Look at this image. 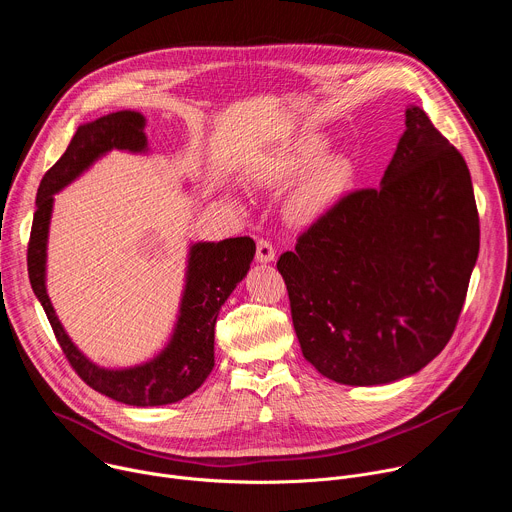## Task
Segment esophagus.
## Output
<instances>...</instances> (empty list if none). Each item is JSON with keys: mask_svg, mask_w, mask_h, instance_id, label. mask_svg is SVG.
I'll use <instances>...</instances> for the list:
<instances>
[{"mask_svg": "<svg viewBox=\"0 0 512 512\" xmlns=\"http://www.w3.org/2000/svg\"><path fill=\"white\" fill-rule=\"evenodd\" d=\"M275 259V249L269 241L265 239H259L257 241V261L259 263H271Z\"/></svg>", "mask_w": 512, "mask_h": 512, "instance_id": "esophagus-1", "label": "esophagus"}]
</instances>
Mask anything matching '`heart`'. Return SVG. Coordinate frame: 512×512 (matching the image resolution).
Listing matches in <instances>:
<instances>
[{"mask_svg":"<svg viewBox=\"0 0 512 512\" xmlns=\"http://www.w3.org/2000/svg\"><path fill=\"white\" fill-rule=\"evenodd\" d=\"M328 141L322 135H306L281 154L263 176L271 188L285 190L304 178L287 200V218L294 225L308 227L326 216L344 196L352 182V166L344 156H327Z\"/></svg>","mask_w":512,"mask_h":512,"instance_id":"1","label":"heart"}]
</instances>
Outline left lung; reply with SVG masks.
Here are the masks:
<instances>
[{"mask_svg":"<svg viewBox=\"0 0 512 512\" xmlns=\"http://www.w3.org/2000/svg\"><path fill=\"white\" fill-rule=\"evenodd\" d=\"M478 249L468 166L409 105L381 186L344 196L277 261L306 360L350 387L419 373L456 328Z\"/></svg>","mask_w":512,"mask_h":512,"instance_id":"obj_1","label":"left lung"}]
</instances>
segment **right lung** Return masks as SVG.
Listing matches in <instances>:
<instances>
[{
  "label": "right lung",
  "mask_w": 512,
  "mask_h": 512,
  "mask_svg": "<svg viewBox=\"0 0 512 512\" xmlns=\"http://www.w3.org/2000/svg\"><path fill=\"white\" fill-rule=\"evenodd\" d=\"M148 154L145 117L137 111H117L79 125L66 152L44 174L38 194L32 235L28 245V275L42 304L56 340L72 369L101 395L133 405L158 407L192 395L214 367V324L233 289L245 279L255 257V241L249 237L190 243L184 289L172 334L164 348L135 367H99L72 342L60 324L46 289L48 233L54 194L81 178L109 152Z\"/></svg>",
  "instance_id": "1"
}]
</instances>
